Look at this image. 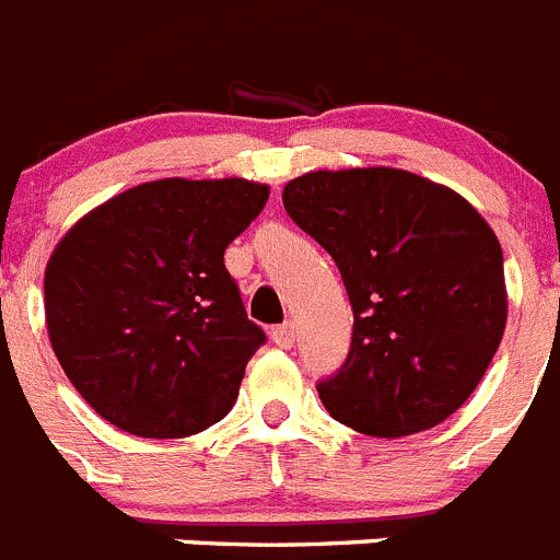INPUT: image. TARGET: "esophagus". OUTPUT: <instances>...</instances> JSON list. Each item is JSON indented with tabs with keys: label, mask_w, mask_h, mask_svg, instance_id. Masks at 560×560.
<instances>
[{
	"label": "esophagus",
	"mask_w": 560,
	"mask_h": 560,
	"mask_svg": "<svg viewBox=\"0 0 560 560\" xmlns=\"http://www.w3.org/2000/svg\"><path fill=\"white\" fill-rule=\"evenodd\" d=\"M271 341H275L277 348L289 350L291 345H294V325L283 323V325H277V328H271Z\"/></svg>",
	"instance_id": "1"
}]
</instances>
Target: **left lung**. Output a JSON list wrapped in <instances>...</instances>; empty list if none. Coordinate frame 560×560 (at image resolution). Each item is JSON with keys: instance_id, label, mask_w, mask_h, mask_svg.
<instances>
[{"instance_id": "left-lung-1", "label": "left lung", "mask_w": 560, "mask_h": 560, "mask_svg": "<svg viewBox=\"0 0 560 560\" xmlns=\"http://www.w3.org/2000/svg\"><path fill=\"white\" fill-rule=\"evenodd\" d=\"M283 205L334 257L353 305L348 359L316 384L330 418L404 438L457 412L508 323L502 246L482 215L398 167L305 173Z\"/></svg>"}]
</instances>
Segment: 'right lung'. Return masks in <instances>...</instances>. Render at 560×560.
I'll return each instance as SVG.
<instances>
[{"instance_id": "right-lung-1", "label": "right lung", "mask_w": 560, "mask_h": 560, "mask_svg": "<svg viewBox=\"0 0 560 560\" xmlns=\"http://www.w3.org/2000/svg\"><path fill=\"white\" fill-rule=\"evenodd\" d=\"M266 199L246 179L145 182L61 237L44 275L49 345L101 418L165 440L230 412L266 334L224 252Z\"/></svg>"}]
</instances>
